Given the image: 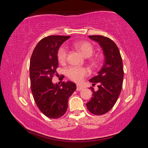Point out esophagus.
Returning a JSON list of instances; mask_svg holds the SVG:
<instances>
[{"label": "esophagus", "instance_id": "34e87169", "mask_svg": "<svg viewBox=\"0 0 148 148\" xmlns=\"http://www.w3.org/2000/svg\"><path fill=\"white\" fill-rule=\"evenodd\" d=\"M83 89H84V87L79 86V85H77V87H76L77 91H81V90H82Z\"/></svg>", "mask_w": 148, "mask_h": 148}]
</instances>
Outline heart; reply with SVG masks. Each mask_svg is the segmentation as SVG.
Listing matches in <instances>:
<instances>
[{
	"label": "heart",
	"instance_id": "b5f03b06",
	"mask_svg": "<svg viewBox=\"0 0 148 148\" xmlns=\"http://www.w3.org/2000/svg\"><path fill=\"white\" fill-rule=\"evenodd\" d=\"M75 48L82 54L85 57H91L93 53L94 49L92 45L88 42H79L74 44ZM67 56L66 49L64 47H60L57 51V59L59 62L64 63L66 61ZM91 62L95 64V61L91 60ZM89 74L88 69L86 67L79 66H70L66 70V75L72 81L77 82H81L86 76Z\"/></svg>",
	"mask_w": 148,
	"mask_h": 148
}]
</instances>
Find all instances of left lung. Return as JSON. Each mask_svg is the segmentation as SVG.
I'll return each mask as SVG.
<instances>
[{"label":"left lung","mask_w":148,"mask_h":148,"mask_svg":"<svg viewBox=\"0 0 148 148\" xmlns=\"http://www.w3.org/2000/svg\"><path fill=\"white\" fill-rule=\"evenodd\" d=\"M89 37L102 47L104 62L98 75L89 79L92 86L98 84L99 89L95 91L93 87H90L92 97L87 103V108L92 114L102 115L113 108L121 91L124 74L123 61L118 47L113 40L100 35Z\"/></svg>","instance_id":"obj_1"}]
</instances>
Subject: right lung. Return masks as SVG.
<instances>
[{
    "label": "right lung",
    "instance_id": "right-lung-1",
    "mask_svg": "<svg viewBox=\"0 0 148 148\" xmlns=\"http://www.w3.org/2000/svg\"><path fill=\"white\" fill-rule=\"evenodd\" d=\"M70 36H49L40 41L32 52L30 62L31 87L35 102L49 118L57 119L66 113L69 98L76 89L72 82L61 86L52 83L58 67L57 51Z\"/></svg>",
    "mask_w": 148,
    "mask_h": 148
}]
</instances>
